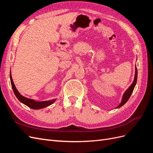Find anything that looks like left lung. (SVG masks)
<instances>
[{
    "instance_id": "8db88e82",
    "label": "left lung",
    "mask_w": 153,
    "mask_h": 153,
    "mask_svg": "<svg viewBox=\"0 0 153 153\" xmlns=\"http://www.w3.org/2000/svg\"><path fill=\"white\" fill-rule=\"evenodd\" d=\"M137 66H135V78H134V80L132 83V84L130 85V87H129L128 89L126 91H125V92L123 94L121 103H120L119 105V106H117L116 108H119L120 107H121L123 105H124L125 103L127 102L128 100H129V98H130V96H131L132 92L133 91L134 88H135V86L137 84Z\"/></svg>"
}]
</instances>
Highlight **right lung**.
I'll return each instance as SVG.
<instances>
[{"label": "right lung", "instance_id": "obj_1", "mask_svg": "<svg viewBox=\"0 0 153 153\" xmlns=\"http://www.w3.org/2000/svg\"><path fill=\"white\" fill-rule=\"evenodd\" d=\"M10 80H11V86H12V89L13 90V92H14V93H15L16 97L18 98V100H19L20 102H22V103H24L25 105H27V106H29V107L30 108L35 109V110L47 107V106H50V105H52V103H53L55 102V101L56 100V99H53V100H49V101H36L34 100H31V99H29V98H25V97L21 95L19 93V92H18V90L16 89V88L15 84H14V82H13V79H12L11 72H10Z\"/></svg>", "mask_w": 153, "mask_h": 153}]
</instances>
